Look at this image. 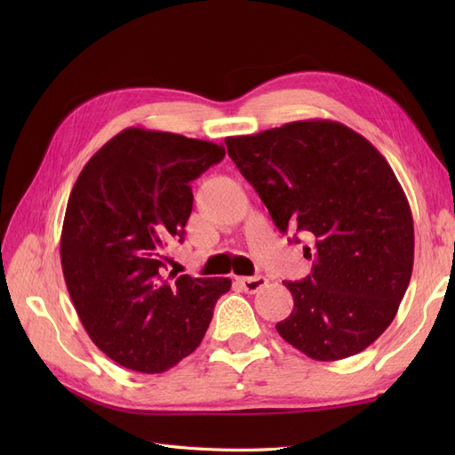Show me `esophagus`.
I'll return each instance as SVG.
<instances>
[{
    "mask_svg": "<svg viewBox=\"0 0 455 455\" xmlns=\"http://www.w3.org/2000/svg\"><path fill=\"white\" fill-rule=\"evenodd\" d=\"M237 283L241 284V288L246 294H254L259 291V288H264L267 284V279L256 275V277H239Z\"/></svg>",
    "mask_w": 455,
    "mask_h": 455,
    "instance_id": "obj_1",
    "label": "esophagus"
}]
</instances>
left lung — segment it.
I'll list each match as a JSON object with an SVG mask.
<instances>
[{
    "instance_id": "left-lung-1",
    "label": "left lung",
    "mask_w": 455,
    "mask_h": 455,
    "mask_svg": "<svg viewBox=\"0 0 455 455\" xmlns=\"http://www.w3.org/2000/svg\"><path fill=\"white\" fill-rule=\"evenodd\" d=\"M226 146L275 226L313 243L311 275L284 283L294 309L275 326L281 338L315 361L364 351L393 323L414 267V220L389 163L330 119L228 136Z\"/></svg>"
}]
</instances>
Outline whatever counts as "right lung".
Returning <instances> with one entry per match:
<instances>
[{
  "mask_svg": "<svg viewBox=\"0 0 455 455\" xmlns=\"http://www.w3.org/2000/svg\"><path fill=\"white\" fill-rule=\"evenodd\" d=\"M226 156L222 144L131 127L108 140L68 199L60 261L87 334L109 359L161 374L194 353L228 277L161 273V252L184 235L189 182Z\"/></svg>",
  "mask_w": 455,
  "mask_h": 455,
  "instance_id": "obj_1",
  "label": "right lung"
}]
</instances>
